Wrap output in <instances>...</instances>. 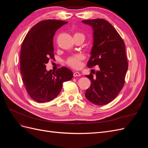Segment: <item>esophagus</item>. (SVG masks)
<instances>
[{
  "label": "esophagus",
  "instance_id": "1",
  "mask_svg": "<svg viewBox=\"0 0 148 148\" xmlns=\"http://www.w3.org/2000/svg\"><path fill=\"white\" fill-rule=\"evenodd\" d=\"M80 75H81V74H80V73L78 72V71H74V72H73V76L75 77H79Z\"/></svg>",
  "mask_w": 148,
  "mask_h": 148
}]
</instances>
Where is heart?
Segmentation results:
<instances>
[{"label":"heart","instance_id":"obj_1","mask_svg":"<svg viewBox=\"0 0 148 148\" xmlns=\"http://www.w3.org/2000/svg\"><path fill=\"white\" fill-rule=\"evenodd\" d=\"M78 34H82L81 33H75L74 36L75 35H78ZM82 59V56L81 55H75L69 57L68 59H66V64H68L69 66L74 69H78L80 66V65H81V60Z\"/></svg>","mask_w":148,"mask_h":148}]
</instances>
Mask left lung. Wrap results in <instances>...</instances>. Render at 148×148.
Returning a JSON list of instances; mask_svg holds the SVG:
<instances>
[{"mask_svg":"<svg viewBox=\"0 0 148 148\" xmlns=\"http://www.w3.org/2000/svg\"><path fill=\"white\" fill-rule=\"evenodd\" d=\"M93 30V43L88 67L99 66L96 76L85 75L91 86L85 97L93 104L105 105L112 101L125 83L128 62L123 40L114 26L104 19L83 20Z\"/></svg>","mask_w":148,"mask_h":148,"instance_id":"obj_1","label":"left lung"}]
</instances>
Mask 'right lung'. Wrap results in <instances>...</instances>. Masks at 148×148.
Segmentation results:
<instances>
[{"label":"right lung","mask_w":148,"mask_h":148,"mask_svg":"<svg viewBox=\"0 0 148 148\" xmlns=\"http://www.w3.org/2000/svg\"><path fill=\"white\" fill-rule=\"evenodd\" d=\"M68 22L46 20L31 28L23 42L20 52L22 79L30 97L38 102L53 100L60 92L63 83L73 78L70 69L62 66L47 71L46 64L53 59V38L56 31Z\"/></svg>","instance_id":"right-lung-1"}]
</instances>
